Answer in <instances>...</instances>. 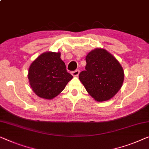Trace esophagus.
Here are the masks:
<instances>
[{
	"label": "esophagus",
	"instance_id": "1",
	"mask_svg": "<svg viewBox=\"0 0 149 149\" xmlns=\"http://www.w3.org/2000/svg\"><path fill=\"white\" fill-rule=\"evenodd\" d=\"M79 71L78 70H77L74 71V72H72V74L74 77H77L79 75Z\"/></svg>",
	"mask_w": 149,
	"mask_h": 149
}]
</instances>
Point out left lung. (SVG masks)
Here are the masks:
<instances>
[{
    "instance_id": "left-lung-1",
    "label": "left lung",
    "mask_w": 149,
    "mask_h": 149,
    "mask_svg": "<svg viewBox=\"0 0 149 149\" xmlns=\"http://www.w3.org/2000/svg\"><path fill=\"white\" fill-rule=\"evenodd\" d=\"M86 61V70L79 74V80L95 100H109L123 84L124 74L120 63L114 55L102 48L89 52Z\"/></svg>"
}]
</instances>
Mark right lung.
<instances>
[{"mask_svg": "<svg viewBox=\"0 0 149 149\" xmlns=\"http://www.w3.org/2000/svg\"><path fill=\"white\" fill-rule=\"evenodd\" d=\"M60 57V52H47L37 57L30 65L29 81L33 92L39 97L54 98L73 78Z\"/></svg>", "mask_w": 149, "mask_h": 149, "instance_id": "right-lung-1", "label": "right lung"}]
</instances>
